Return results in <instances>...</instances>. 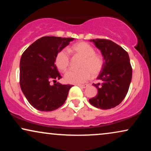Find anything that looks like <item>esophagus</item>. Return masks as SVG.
Returning <instances> with one entry per match:
<instances>
[{
	"mask_svg": "<svg viewBox=\"0 0 151 151\" xmlns=\"http://www.w3.org/2000/svg\"><path fill=\"white\" fill-rule=\"evenodd\" d=\"M78 86H79V87H81V88H86L88 86H89V84H78Z\"/></svg>",
	"mask_w": 151,
	"mask_h": 151,
	"instance_id": "34e87169",
	"label": "esophagus"
}]
</instances>
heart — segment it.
<instances>
[{
	"label": "heart",
	"mask_w": 151,
	"mask_h": 151,
	"mask_svg": "<svg viewBox=\"0 0 151 151\" xmlns=\"http://www.w3.org/2000/svg\"><path fill=\"white\" fill-rule=\"evenodd\" d=\"M70 51L82 57L79 70H70L65 74V80L71 84H81L88 81L91 76L95 77L101 72L104 67V59L101 55L95 53L92 46L85 42L74 44ZM70 58L65 50L58 53L55 58V65L59 70L65 72L70 67Z\"/></svg>",
	"instance_id": "1"
}]
</instances>
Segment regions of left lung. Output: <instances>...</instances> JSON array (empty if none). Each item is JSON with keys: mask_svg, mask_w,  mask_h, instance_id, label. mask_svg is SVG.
<instances>
[{"mask_svg": "<svg viewBox=\"0 0 151 151\" xmlns=\"http://www.w3.org/2000/svg\"><path fill=\"white\" fill-rule=\"evenodd\" d=\"M100 50L104 64L97 79L101 83L93 84L98 89L89 103L101 109L114 108L124 99L132 79V67L129 54L119 45L106 39L91 40Z\"/></svg>", "mask_w": 151, "mask_h": 151, "instance_id": "obj_1", "label": "left lung"}]
</instances>
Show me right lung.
<instances>
[{
    "label": "right lung",
    "mask_w": 151,
    "mask_h": 151,
    "mask_svg": "<svg viewBox=\"0 0 151 151\" xmlns=\"http://www.w3.org/2000/svg\"><path fill=\"white\" fill-rule=\"evenodd\" d=\"M74 38L45 36L37 40L22 53L20 62V85L34 108L52 111L65 103L72 85L62 84L55 62L60 51ZM53 81L54 85L51 84Z\"/></svg>",
    "instance_id": "add662e5"
}]
</instances>
